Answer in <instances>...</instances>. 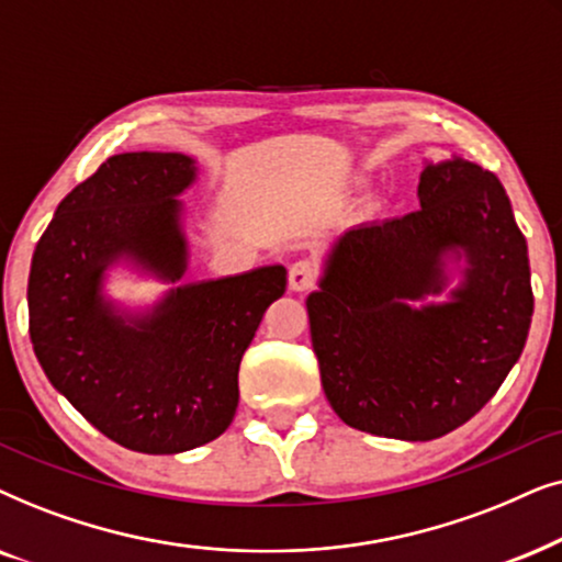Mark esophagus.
Listing matches in <instances>:
<instances>
[{"label":"esophagus","mask_w":562,"mask_h":562,"mask_svg":"<svg viewBox=\"0 0 562 562\" xmlns=\"http://www.w3.org/2000/svg\"><path fill=\"white\" fill-rule=\"evenodd\" d=\"M318 280V265L311 259H297L293 267H290V290L295 293H305L316 285Z\"/></svg>","instance_id":"obj_1"}]
</instances>
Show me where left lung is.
<instances>
[{"mask_svg":"<svg viewBox=\"0 0 562 562\" xmlns=\"http://www.w3.org/2000/svg\"><path fill=\"white\" fill-rule=\"evenodd\" d=\"M418 203L347 231L305 301L336 416L406 442L445 437L496 395L535 311L527 241L493 171L460 156L426 164ZM450 256L467 259L461 288L416 310L443 289Z\"/></svg>","mask_w":562,"mask_h":562,"instance_id":"1","label":"left lung"}]
</instances>
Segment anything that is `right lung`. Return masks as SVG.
<instances>
[{
	"label": "right lung",
	"mask_w": 562,
	"mask_h": 562,
	"mask_svg": "<svg viewBox=\"0 0 562 562\" xmlns=\"http://www.w3.org/2000/svg\"><path fill=\"white\" fill-rule=\"evenodd\" d=\"M198 177L184 154L110 156L74 187L35 246L30 339L58 393L112 442L177 454L234 422L238 364L277 297L282 265L169 290L151 313H120L104 269L125 259L177 282L187 269L182 194Z\"/></svg>",
	"instance_id": "1"
}]
</instances>
